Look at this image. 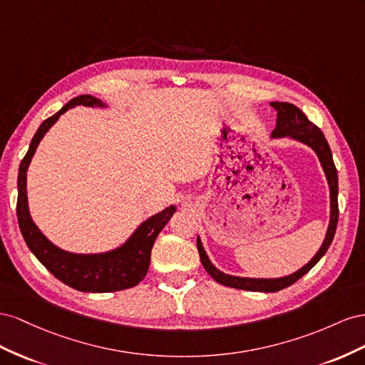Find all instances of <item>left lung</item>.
<instances>
[{"mask_svg": "<svg viewBox=\"0 0 365 365\" xmlns=\"http://www.w3.org/2000/svg\"><path fill=\"white\" fill-rule=\"evenodd\" d=\"M270 107L275 108L277 111V127L270 134V138L278 139V138H290L294 140H298L301 143L307 145L312 150L315 151L318 159L321 162L322 171L326 174V179L329 183V191H330V220L329 227L326 232V238L322 242L318 252L314 255L307 264H304L297 272L279 277V278H249V277H235V275H227L222 270H218L211 259L207 258L206 251L203 249L200 237H197V249H199L200 254V262L206 272L210 274L217 283H220L227 287L234 289H242V290H252V292H278V290L289 287L294 284L297 279H299L303 275H306L309 270L314 267L319 259L327 252L330 243L333 242V237H335L336 225H338V171L335 168V163H333L331 151L329 143L324 138V134L317 127L315 123H312L306 114L301 111L294 103L289 102H270Z\"/></svg>", "mask_w": 365, "mask_h": 365, "instance_id": "1", "label": "left lung"}]
</instances>
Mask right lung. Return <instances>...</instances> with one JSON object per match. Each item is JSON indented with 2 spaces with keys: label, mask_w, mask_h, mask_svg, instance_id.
<instances>
[{
  "label": "right lung",
  "mask_w": 365,
  "mask_h": 365,
  "mask_svg": "<svg viewBox=\"0 0 365 365\" xmlns=\"http://www.w3.org/2000/svg\"><path fill=\"white\" fill-rule=\"evenodd\" d=\"M84 106L107 108V103L90 95H81L67 102L53 116L39 125L38 131L30 142V147L24 159L21 160L18 171V202L16 215L21 234L24 237L30 251L46 266L50 274H53L62 283L81 290V292L106 294L116 290L130 289L139 284L147 275L151 259V249L159 232L170 222L175 212V206L171 205L163 211L151 215L131 234L127 242L116 249L101 254H73L51 243L39 231L32 220L27 200V170L32 162L34 154L46 133L53 127L61 114L67 110Z\"/></svg>",
  "instance_id": "obj_1"
}]
</instances>
